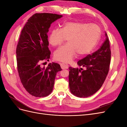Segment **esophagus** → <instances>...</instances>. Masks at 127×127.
<instances>
[{
	"label": "esophagus",
	"instance_id": "1",
	"mask_svg": "<svg viewBox=\"0 0 127 127\" xmlns=\"http://www.w3.org/2000/svg\"><path fill=\"white\" fill-rule=\"evenodd\" d=\"M60 66H61V68H62L63 69H67L68 68V65H67L66 64H65L64 63L60 64Z\"/></svg>",
	"mask_w": 127,
	"mask_h": 127
}]
</instances>
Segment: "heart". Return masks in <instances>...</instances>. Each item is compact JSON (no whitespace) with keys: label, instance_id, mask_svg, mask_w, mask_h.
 I'll list each match as a JSON object with an SVG mask.
<instances>
[{"label":"heart","instance_id":"1","mask_svg":"<svg viewBox=\"0 0 127 127\" xmlns=\"http://www.w3.org/2000/svg\"><path fill=\"white\" fill-rule=\"evenodd\" d=\"M101 35V29L96 24L82 22H67L60 29H53L48 37L52 46L61 45L67 39V44L58 48L54 52L57 60L69 63L76 57L86 56L96 45Z\"/></svg>","mask_w":127,"mask_h":127}]
</instances>
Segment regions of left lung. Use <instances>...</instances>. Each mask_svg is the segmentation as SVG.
<instances>
[{"instance_id":"8db88e82","label":"left lung","mask_w":127,"mask_h":127,"mask_svg":"<svg viewBox=\"0 0 127 127\" xmlns=\"http://www.w3.org/2000/svg\"><path fill=\"white\" fill-rule=\"evenodd\" d=\"M102 45L96 51L78 61V69L69 68V85L71 93L78 97H87L98 91L104 82L109 72L111 54L110 45L107 34Z\"/></svg>"}]
</instances>
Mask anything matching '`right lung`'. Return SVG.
<instances>
[{
  "label": "right lung",
  "mask_w": 127,
  "mask_h": 127,
  "mask_svg": "<svg viewBox=\"0 0 127 127\" xmlns=\"http://www.w3.org/2000/svg\"><path fill=\"white\" fill-rule=\"evenodd\" d=\"M63 15L36 13L22 29L16 48L17 67L23 86L28 93L38 97L51 93L57 73L62 70L57 63L41 67L42 61L49 60L48 32L52 23Z\"/></svg>",
  "instance_id": "obj_1"
}]
</instances>
